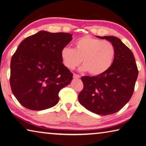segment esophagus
<instances>
[{
    "instance_id": "1",
    "label": "esophagus",
    "mask_w": 146,
    "mask_h": 146,
    "mask_svg": "<svg viewBox=\"0 0 146 146\" xmlns=\"http://www.w3.org/2000/svg\"><path fill=\"white\" fill-rule=\"evenodd\" d=\"M81 77V76L79 75H77V74H75V73H74L73 74V78H76V79H78V78H80Z\"/></svg>"
}]
</instances>
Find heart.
Here are the masks:
<instances>
[{"label":"heart","instance_id":"obj_1","mask_svg":"<svg viewBox=\"0 0 146 146\" xmlns=\"http://www.w3.org/2000/svg\"><path fill=\"white\" fill-rule=\"evenodd\" d=\"M74 45V48L65 46L60 51L62 62L68 69L73 70L82 61L84 64L80 71H89L92 75H99L112 64L115 50L110 41L87 35L76 39Z\"/></svg>","mask_w":146,"mask_h":146}]
</instances>
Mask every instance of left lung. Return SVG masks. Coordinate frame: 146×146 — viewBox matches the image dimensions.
I'll return each mask as SVG.
<instances>
[{
	"mask_svg": "<svg viewBox=\"0 0 146 146\" xmlns=\"http://www.w3.org/2000/svg\"><path fill=\"white\" fill-rule=\"evenodd\" d=\"M112 43L115 54L112 64L101 75L81 78L84 89L79 93L80 104L100 115L120 110L130 100L138 77V69L133 53L114 36H96Z\"/></svg>",
	"mask_w": 146,
	"mask_h": 146,
	"instance_id": "obj_1",
	"label": "left lung"
}]
</instances>
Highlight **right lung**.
Here are the masks:
<instances>
[{
    "instance_id": "1",
    "label": "right lung",
    "mask_w": 146,
    "mask_h": 146,
    "mask_svg": "<svg viewBox=\"0 0 146 146\" xmlns=\"http://www.w3.org/2000/svg\"><path fill=\"white\" fill-rule=\"evenodd\" d=\"M72 36L41 31L21 42L11 60L10 86L23 107L42 110L59 102L60 90L73 79L60 57Z\"/></svg>"
}]
</instances>
